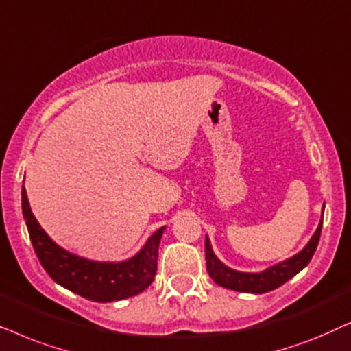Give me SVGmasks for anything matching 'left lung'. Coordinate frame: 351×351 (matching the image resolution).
Segmentation results:
<instances>
[{
  "label": "left lung",
  "instance_id": "8db88e82",
  "mask_svg": "<svg viewBox=\"0 0 351 351\" xmlns=\"http://www.w3.org/2000/svg\"><path fill=\"white\" fill-rule=\"evenodd\" d=\"M322 228V218L319 221V226L313 237L308 242L305 249L293 255L292 258L281 263L271 266V268L261 271V273H241V271H234L228 266H224L217 256H215L212 245H210L208 237H205V260H207V271L210 278L213 279L218 286L232 289V291L239 292H250V293H265L269 291H274L289 279L295 276L298 271H302L305 266L310 263L313 254H315L317 242H319Z\"/></svg>",
  "mask_w": 351,
  "mask_h": 351
}]
</instances>
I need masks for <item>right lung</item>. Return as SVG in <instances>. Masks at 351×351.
<instances>
[{
	"label": "right lung",
	"instance_id": "add662e5",
	"mask_svg": "<svg viewBox=\"0 0 351 351\" xmlns=\"http://www.w3.org/2000/svg\"><path fill=\"white\" fill-rule=\"evenodd\" d=\"M22 213L40 263L54 282L93 302H115L146 291L157 273L158 244L163 228L149 237L138 255L120 263L91 261L60 249L49 239L32 213L22 188Z\"/></svg>",
	"mask_w": 351,
	"mask_h": 351
}]
</instances>
